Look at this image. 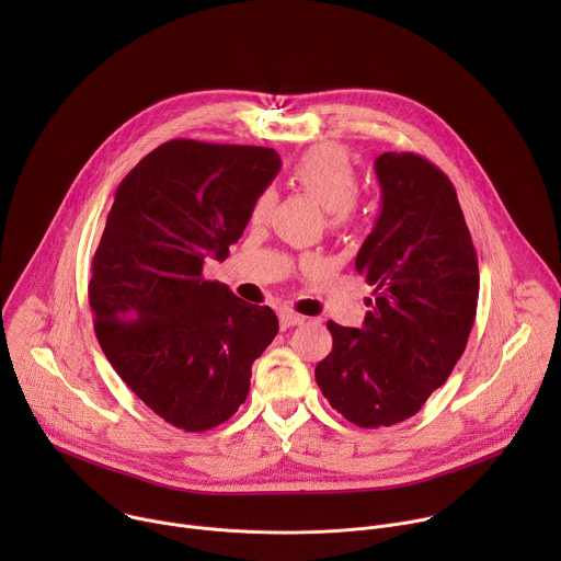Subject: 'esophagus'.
I'll use <instances>...</instances> for the list:
<instances>
[{"mask_svg": "<svg viewBox=\"0 0 561 561\" xmlns=\"http://www.w3.org/2000/svg\"><path fill=\"white\" fill-rule=\"evenodd\" d=\"M304 319H306V317H301V314H297V312H293V310H284V312L279 314V324H282V329H290V327L304 324Z\"/></svg>", "mask_w": 561, "mask_h": 561, "instance_id": "34e87169", "label": "esophagus"}]
</instances>
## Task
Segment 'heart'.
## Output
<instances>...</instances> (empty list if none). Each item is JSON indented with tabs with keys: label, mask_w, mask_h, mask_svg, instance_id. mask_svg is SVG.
<instances>
[{
	"label": "heart",
	"mask_w": 561,
	"mask_h": 561,
	"mask_svg": "<svg viewBox=\"0 0 561 561\" xmlns=\"http://www.w3.org/2000/svg\"><path fill=\"white\" fill-rule=\"evenodd\" d=\"M290 180L297 188L308 193L329 210L331 224H346L355 215V195L359 191V175L346 148L337 144H317L308 148L290 169ZM273 206V191L264 188L257 193L251 217L264 219Z\"/></svg>",
	"instance_id": "1"
}]
</instances>
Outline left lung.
Segmentation results:
<instances>
[{"instance_id":"8db88e82","label":"left lung","mask_w":561,"mask_h":561,"mask_svg":"<svg viewBox=\"0 0 561 561\" xmlns=\"http://www.w3.org/2000/svg\"><path fill=\"white\" fill-rule=\"evenodd\" d=\"M381 210L355 268L375 288L362 329L329 322L314 368L331 407L362 428L413 417L461 357L477 312V253L450 180L415 152L375 159Z\"/></svg>"}]
</instances>
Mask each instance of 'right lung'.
Returning a JSON list of instances; mask_svg holds the SVG:
<instances>
[{"mask_svg":"<svg viewBox=\"0 0 561 561\" xmlns=\"http://www.w3.org/2000/svg\"><path fill=\"white\" fill-rule=\"evenodd\" d=\"M279 167L273 148L173 139L117 186L91 268L95 333L126 386L175 428L230 420L279 331L268 306L202 277L206 257H228Z\"/></svg>","mask_w":561,"mask_h":561,"instance_id":"right-lung-1","label":"right lung"}]
</instances>
